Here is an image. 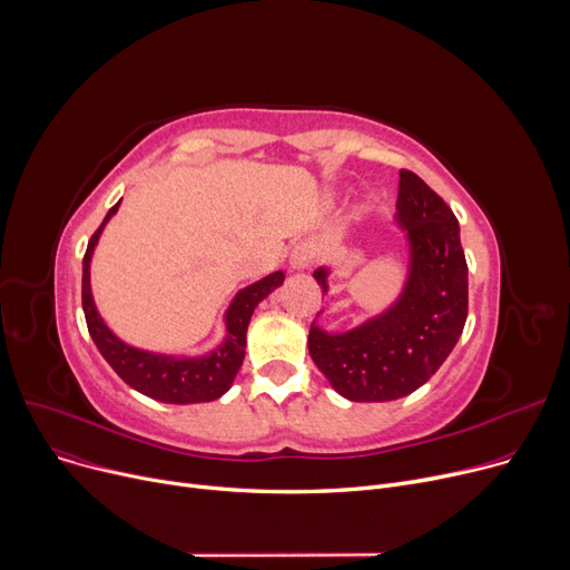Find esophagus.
Returning a JSON list of instances; mask_svg holds the SVG:
<instances>
[{
	"mask_svg": "<svg viewBox=\"0 0 570 570\" xmlns=\"http://www.w3.org/2000/svg\"><path fill=\"white\" fill-rule=\"evenodd\" d=\"M313 259H315V248H313V244H308V242H298V244L289 250V266H292L294 272L308 269V266L313 264Z\"/></svg>",
	"mask_w": 570,
	"mask_h": 570,
	"instance_id": "1",
	"label": "esophagus"
}]
</instances>
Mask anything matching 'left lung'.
<instances>
[{"mask_svg":"<svg viewBox=\"0 0 570 570\" xmlns=\"http://www.w3.org/2000/svg\"><path fill=\"white\" fill-rule=\"evenodd\" d=\"M395 220L410 242V276L395 304L365 324L328 333L311 324L308 352L328 384L354 403H384L423 386L466 322V259L451 207L400 170ZM326 269L313 278L326 292Z\"/></svg>","mask_w":570,"mask_h":570,"instance_id":"1","label":"left lung"}]
</instances>
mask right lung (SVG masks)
Returning <instances> with one entry per match:
<instances>
[{
    "label": "right lung",
    "mask_w": 570,
    "mask_h": 570,
    "mask_svg": "<svg viewBox=\"0 0 570 570\" xmlns=\"http://www.w3.org/2000/svg\"><path fill=\"white\" fill-rule=\"evenodd\" d=\"M121 203V199H119ZM119 203L108 212V216L100 223V227L91 234L87 253L82 257V311L87 320L89 336L96 343L98 352L112 365V371L136 391L158 400V403H173V405H190V403H212L220 397L237 377L239 367L246 354V331L253 317V311L262 298L269 296L276 287L283 285L285 274L276 272L266 278L244 287L225 313L227 336L225 341L205 356H167L154 354L138 347H130L119 341L115 333L100 320L91 285H89V264L94 248L98 244L100 232L106 223L117 214Z\"/></svg>",
    "instance_id": "right-lung-1"
}]
</instances>
